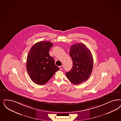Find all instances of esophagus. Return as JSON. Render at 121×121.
Returning <instances> with one entry per match:
<instances>
[{"instance_id": "34e87169", "label": "esophagus", "mask_w": 121, "mask_h": 121, "mask_svg": "<svg viewBox=\"0 0 121 121\" xmlns=\"http://www.w3.org/2000/svg\"><path fill=\"white\" fill-rule=\"evenodd\" d=\"M63 65L60 66V67H59V69H60V70H63Z\"/></svg>"}]
</instances>
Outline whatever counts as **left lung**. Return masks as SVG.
Returning a JSON list of instances; mask_svg holds the SVG:
<instances>
[{
  "label": "left lung",
  "mask_w": 121,
  "mask_h": 121,
  "mask_svg": "<svg viewBox=\"0 0 121 121\" xmlns=\"http://www.w3.org/2000/svg\"><path fill=\"white\" fill-rule=\"evenodd\" d=\"M70 55L73 62L71 71L66 73L72 83L79 84L89 78L93 69L92 53L83 44L79 43L71 46Z\"/></svg>",
  "instance_id": "8db88e82"
}]
</instances>
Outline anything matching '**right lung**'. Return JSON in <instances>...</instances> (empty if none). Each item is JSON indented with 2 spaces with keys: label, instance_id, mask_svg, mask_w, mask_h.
Masks as SVG:
<instances>
[{
  "label": "right lung",
  "instance_id": "add662e5",
  "mask_svg": "<svg viewBox=\"0 0 121 121\" xmlns=\"http://www.w3.org/2000/svg\"><path fill=\"white\" fill-rule=\"evenodd\" d=\"M53 44L48 41L35 43L29 50L26 67L29 77L35 83L42 85L47 83L59 70L54 58L49 54Z\"/></svg>",
  "mask_w": 121,
  "mask_h": 121
}]
</instances>
